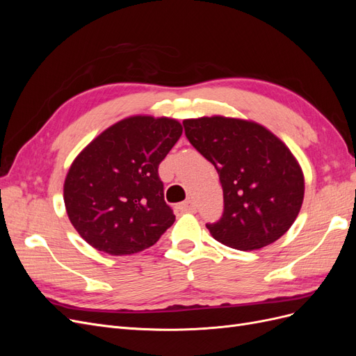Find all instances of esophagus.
Segmentation results:
<instances>
[{"label": "esophagus", "instance_id": "34e87169", "mask_svg": "<svg viewBox=\"0 0 356 356\" xmlns=\"http://www.w3.org/2000/svg\"><path fill=\"white\" fill-rule=\"evenodd\" d=\"M178 209L181 212H196V204L193 200H186L178 204Z\"/></svg>", "mask_w": 356, "mask_h": 356}]
</instances>
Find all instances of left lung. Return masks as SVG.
<instances>
[{
	"instance_id": "8db88e82",
	"label": "left lung",
	"mask_w": 356,
	"mask_h": 356,
	"mask_svg": "<svg viewBox=\"0 0 356 356\" xmlns=\"http://www.w3.org/2000/svg\"><path fill=\"white\" fill-rule=\"evenodd\" d=\"M190 144L215 166L224 209L207 227L234 250L270 245L296 221L305 178L288 147L266 127L221 115L182 122Z\"/></svg>"
}]
</instances>
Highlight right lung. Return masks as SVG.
<instances>
[{"label": "right lung", "mask_w": 356, "mask_h": 356, "mask_svg": "<svg viewBox=\"0 0 356 356\" xmlns=\"http://www.w3.org/2000/svg\"><path fill=\"white\" fill-rule=\"evenodd\" d=\"M181 134L174 118L135 115L106 129L77 156L63 200L86 242L111 255L135 254L174 224L159 165Z\"/></svg>", "instance_id": "add662e5"}]
</instances>
